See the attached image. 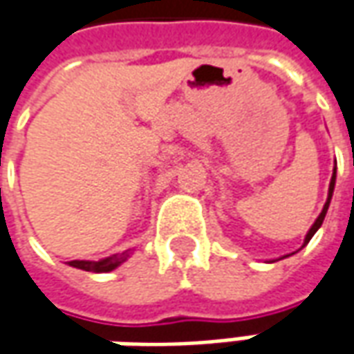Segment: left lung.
I'll return each mask as SVG.
<instances>
[{"label": "left lung", "instance_id": "8db88e82", "mask_svg": "<svg viewBox=\"0 0 354 354\" xmlns=\"http://www.w3.org/2000/svg\"><path fill=\"white\" fill-rule=\"evenodd\" d=\"M333 189H335V170H333V176H331V182H329V194H327V201H325V205H323L322 214H319V217L315 219V223L311 225V229L308 231V235H306V239H304V247L308 245L311 241V237L315 235V231L322 227L323 219H325V214H327V209H329V203H331V196H333Z\"/></svg>", "mask_w": 354, "mask_h": 354}]
</instances>
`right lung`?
<instances>
[{"label":"right lung","mask_w":354,"mask_h":354,"mask_svg":"<svg viewBox=\"0 0 354 354\" xmlns=\"http://www.w3.org/2000/svg\"><path fill=\"white\" fill-rule=\"evenodd\" d=\"M129 257H131V249L125 250V252L111 254V257L102 259V261H70L68 264L74 268H80V270H86V272H111L119 264L127 261Z\"/></svg>","instance_id":"add662e5"}]
</instances>
